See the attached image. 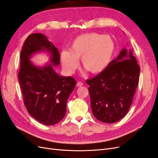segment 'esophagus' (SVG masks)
Returning <instances> with one entry per match:
<instances>
[{
  "label": "esophagus",
  "instance_id": "esophagus-1",
  "mask_svg": "<svg viewBox=\"0 0 158 158\" xmlns=\"http://www.w3.org/2000/svg\"><path fill=\"white\" fill-rule=\"evenodd\" d=\"M84 85V84L82 82H78L77 83V84H76V85H77L78 87H80V86H82V85Z\"/></svg>",
  "mask_w": 158,
  "mask_h": 158
}]
</instances>
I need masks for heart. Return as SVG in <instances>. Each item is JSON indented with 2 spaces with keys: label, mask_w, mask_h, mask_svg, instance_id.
Masks as SVG:
<instances>
[{
  "label": "heart",
  "mask_w": 158,
  "mask_h": 158,
  "mask_svg": "<svg viewBox=\"0 0 158 158\" xmlns=\"http://www.w3.org/2000/svg\"><path fill=\"white\" fill-rule=\"evenodd\" d=\"M116 51V44L109 35L88 33L76 37L70 50L60 52L62 66L66 73L73 74L79 66V59L83 67L92 74H99L111 63Z\"/></svg>",
  "instance_id": "obj_1"
}]
</instances>
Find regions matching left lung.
I'll use <instances>...</instances> for the list:
<instances>
[{
	"instance_id": "1",
	"label": "left lung",
	"mask_w": 158,
	"mask_h": 158,
	"mask_svg": "<svg viewBox=\"0 0 158 158\" xmlns=\"http://www.w3.org/2000/svg\"><path fill=\"white\" fill-rule=\"evenodd\" d=\"M140 71L132 51L123 48L106 70L86 80L91 108L98 120L114 123L126 115L135 96Z\"/></svg>"
}]
</instances>
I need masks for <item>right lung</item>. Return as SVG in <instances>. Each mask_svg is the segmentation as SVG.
<instances>
[{
  "instance_id": "right-lung-1",
  "label": "right lung",
  "mask_w": 158,
  "mask_h": 158,
  "mask_svg": "<svg viewBox=\"0 0 158 158\" xmlns=\"http://www.w3.org/2000/svg\"><path fill=\"white\" fill-rule=\"evenodd\" d=\"M42 51L50 53L52 64L36 67L29 59ZM59 63L58 49L45 35L32 33L27 37L20 54L19 82L27 112L47 126L55 125L64 118L67 100L76 86L74 78L60 76L55 71L53 65Z\"/></svg>"
}]
</instances>
